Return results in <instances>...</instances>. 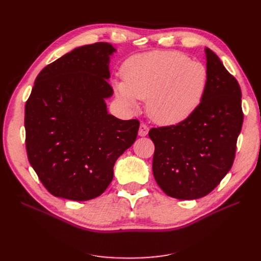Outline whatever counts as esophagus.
<instances>
[{"mask_svg": "<svg viewBox=\"0 0 261 261\" xmlns=\"http://www.w3.org/2000/svg\"><path fill=\"white\" fill-rule=\"evenodd\" d=\"M148 132H149L148 125H146L145 123H141L140 126H139V132H138L139 136H141V137L147 136V135H148Z\"/></svg>", "mask_w": 261, "mask_h": 261, "instance_id": "esophagus-1", "label": "esophagus"}]
</instances>
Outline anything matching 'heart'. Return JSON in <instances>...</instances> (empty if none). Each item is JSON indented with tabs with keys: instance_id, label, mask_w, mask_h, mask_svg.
Here are the masks:
<instances>
[{
	"instance_id": "1",
	"label": "heart",
	"mask_w": 261,
	"mask_h": 261,
	"mask_svg": "<svg viewBox=\"0 0 261 261\" xmlns=\"http://www.w3.org/2000/svg\"><path fill=\"white\" fill-rule=\"evenodd\" d=\"M124 80H114L116 94L125 105L147 100V111L160 124L184 121L199 107L208 83L202 63L176 51L136 54L123 65Z\"/></svg>"
}]
</instances>
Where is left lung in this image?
<instances>
[{
    "label": "left lung",
    "mask_w": 261,
    "mask_h": 261,
    "mask_svg": "<svg viewBox=\"0 0 261 261\" xmlns=\"http://www.w3.org/2000/svg\"><path fill=\"white\" fill-rule=\"evenodd\" d=\"M204 52L208 83L199 107L176 125L149 130L156 184L183 200L208 195L231 170L244 120L238 81L215 52Z\"/></svg>",
    "instance_id": "obj_1"
}]
</instances>
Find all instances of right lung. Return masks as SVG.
I'll return each instance as SVG.
<instances>
[{
    "mask_svg": "<svg viewBox=\"0 0 261 261\" xmlns=\"http://www.w3.org/2000/svg\"><path fill=\"white\" fill-rule=\"evenodd\" d=\"M112 44L80 46L46 65L25 106L29 163L55 197L85 201L103 193L117 158L136 140L138 120L109 114Z\"/></svg>",
    "mask_w": 261,
    "mask_h": 261,
    "instance_id": "add662e5",
    "label": "right lung"
}]
</instances>
